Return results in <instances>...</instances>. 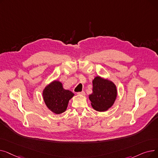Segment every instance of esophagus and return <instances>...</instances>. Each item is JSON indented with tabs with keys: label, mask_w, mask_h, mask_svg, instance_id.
<instances>
[{
	"label": "esophagus",
	"mask_w": 158,
	"mask_h": 158,
	"mask_svg": "<svg viewBox=\"0 0 158 158\" xmlns=\"http://www.w3.org/2000/svg\"><path fill=\"white\" fill-rule=\"evenodd\" d=\"M78 94L80 95H85V92H84V91H82V92H78Z\"/></svg>",
	"instance_id": "esophagus-1"
}]
</instances>
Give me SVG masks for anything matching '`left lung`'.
Returning a JSON list of instances; mask_svg holds the SVG:
<instances>
[{"label": "left lung", "instance_id": "1", "mask_svg": "<svg viewBox=\"0 0 158 158\" xmlns=\"http://www.w3.org/2000/svg\"><path fill=\"white\" fill-rule=\"evenodd\" d=\"M92 83L93 93L89 95L92 107L100 112L109 110L117 98V86L112 81L100 76L95 77Z\"/></svg>", "mask_w": 158, "mask_h": 158}]
</instances>
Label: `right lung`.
Wrapping results in <instances>:
<instances>
[{"label": "right lung", "instance_id": "obj_1", "mask_svg": "<svg viewBox=\"0 0 158 158\" xmlns=\"http://www.w3.org/2000/svg\"><path fill=\"white\" fill-rule=\"evenodd\" d=\"M73 95L71 91L64 89L63 84L58 81L51 82L43 91V98L47 107L55 114L64 112Z\"/></svg>", "mask_w": 158, "mask_h": 158}]
</instances>
